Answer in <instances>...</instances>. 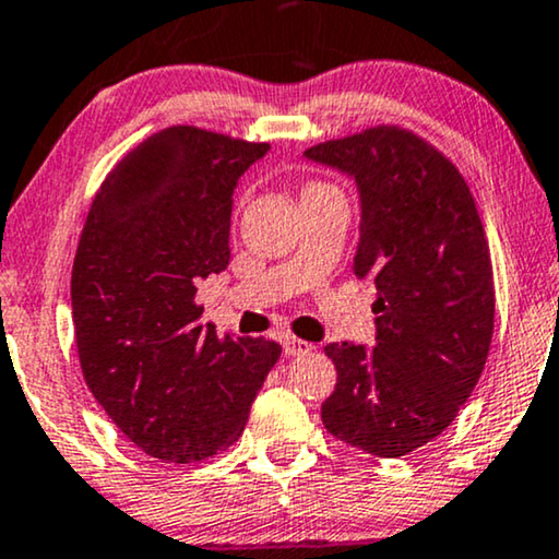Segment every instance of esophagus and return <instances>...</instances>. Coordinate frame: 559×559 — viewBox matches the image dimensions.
I'll return each instance as SVG.
<instances>
[{"mask_svg": "<svg viewBox=\"0 0 559 559\" xmlns=\"http://www.w3.org/2000/svg\"><path fill=\"white\" fill-rule=\"evenodd\" d=\"M282 347H285V355L287 357H298V355H308L313 349V344L302 342V340H295V336H285L282 340Z\"/></svg>", "mask_w": 559, "mask_h": 559, "instance_id": "esophagus-1", "label": "esophagus"}]
</instances>
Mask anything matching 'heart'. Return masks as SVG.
I'll return each mask as SVG.
<instances>
[{
  "instance_id": "b5f03b06",
  "label": "heart",
  "mask_w": 559,
  "mask_h": 559,
  "mask_svg": "<svg viewBox=\"0 0 559 559\" xmlns=\"http://www.w3.org/2000/svg\"><path fill=\"white\" fill-rule=\"evenodd\" d=\"M313 189H329V186H321V183H313V186H308V191H313Z\"/></svg>"
}]
</instances>
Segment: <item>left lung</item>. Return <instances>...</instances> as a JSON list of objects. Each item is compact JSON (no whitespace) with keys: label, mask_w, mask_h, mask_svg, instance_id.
Wrapping results in <instances>:
<instances>
[{"label":"left lung","mask_w":559,"mask_h":559,"mask_svg":"<svg viewBox=\"0 0 559 559\" xmlns=\"http://www.w3.org/2000/svg\"><path fill=\"white\" fill-rule=\"evenodd\" d=\"M306 160L355 181L353 269L378 290L376 347H323L336 365L323 427L370 456H406L456 419L485 370L495 326L485 227L456 165L399 127L316 144Z\"/></svg>","instance_id":"8db88e82"}]
</instances>
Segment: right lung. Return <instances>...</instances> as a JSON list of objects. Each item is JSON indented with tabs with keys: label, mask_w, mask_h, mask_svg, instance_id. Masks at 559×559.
I'll use <instances>...</instances> for the list:
<instances>
[{
	"label": "right lung",
	"mask_w": 559,
	"mask_h": 559,
	"mask_svg": "<svg viewBox=\"0 0 559 559\" xmlns=\"http://www.w3.org/2000/svg\"><path fill=\"white\" fill-rule=\"evenodd\" d=\"M269 144L170 127L103 181L72 266L82 376L150 456L189 464L243 432L277 342L199 323L197 282L230 264L238 178Z\"/></svg>",
	"instance_id": "right-lung-1"
}]
</instances>
